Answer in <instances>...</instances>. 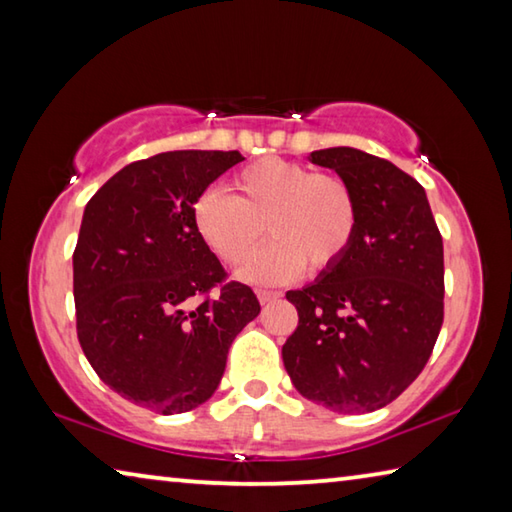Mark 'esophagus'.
I'll use <instances>...</instances> for the list:
<instances>
[{
    "mask_svg": "<svg viewBox=\"0 0 512 512\" xmlns=\"http://www.w3.org/2000/svg\"><path fill=\"white\" fill-rule=\"evenodd\" d=\"M280 296H282L280 291H268V289H259L257 291V298H259V302H262V305H268V302H273V300H277Z\"/></svg>",
    "mask_w": 512,
    "mask_h": 512,
    "instance_id": "1",
    "label": "esophagus"
}]
</instances>
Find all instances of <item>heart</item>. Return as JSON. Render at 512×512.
<instances>
[{
	"label": "heart",
	"mask_w": 512,
	"mask_h": 512,
	"mask_svg": "<svg viewBox=\"0 0 512 512\" xmlns=\"http://www.w3.org/2000/svg\"><path fill=\"white\" fill-rule=\"evenodd\" d=\"M232 187L235 198L214 189L196 198L194 228L223 264L241 266L262 244L266 225L273 244L244 268L241 275L250 282H287L305 266L311 273L329 271L357 239V192L334 173L264 158L241 169Z\"/></svg>",
	"instance_id": "1"
}]
</instances>
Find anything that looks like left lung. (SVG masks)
<instances>
[{"label": "left lung", "mask_w": 512, "mask_h": 512, "mask_svg": "<svg viewBox=\"0 0 512 512\" xmlns=\"http://www.w3.org/2000/svg\"><path fill=\"white\" fill-rule=\"evenodd\" d=\"M357 192V239L339 264L287 300L298 327L282 345L296 391L336 413L391 404L427 366L443 327V237L418 180L350 146L314 151Z\"/></svg>", "instance_id": "8db88e82"}]
</instances>
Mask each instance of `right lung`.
I'll list each match as a JSON object with an SVG mask.
<instances>
[{"instance_id": "1", "label": "right lung", "mask_w": 512, "mask_h": 512, "mask_svg": "<svg viewBox=\"0 0 512 512\" xmlns=\"http://www.w3.org/2000/svg\"><path fill=\"white\" fill-rule=\"evenodd\" d=\"M241 160L239 151L158 153L117 171L85 205L76 334L103 384L142 409L173 415L210 400L232 341L259 314L253 289L225 282L192 216L196 198Z\"/></svg>"}]
</instances>
